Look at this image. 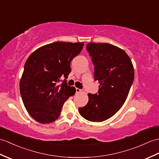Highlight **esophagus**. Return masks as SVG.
Listing matches in <instances>:
<instances>
[{
	"mask_svg": "<svg viewBox=\"0 0 159 159\" xmlns=\"http://www.w3.org/2000/svg\"><path fill=\"white\" fill-rule=\"evenodd\" d=\"M76 92L77 93H80V92H82V90L80 89L79 88H76Z\"/></svg>",
	"mask_w": 159,
	"mask_h": 159,
	"instance_id": "34e87169",
	"label": "esophagus"
}]
</instances>
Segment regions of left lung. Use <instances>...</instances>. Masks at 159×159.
<instances>
[{"mask_svg": "<svg viewBox=\"0 0 159 159\" xmlns=\"http://www.w3.org/2000/svg\"><path fill=\"white\" fill-rule=\"evenodd\" d=\"M87 50L95 66V80L99 85L98 93H88V103L79 111L88 120L102 122L124 104L134 80V68L126 52L111 44L89 43Z\"/></svg>", "mask_w": 159, "mask_h": 159, "instance_id": "obj_1", "label": "left lung"}]
</instances>
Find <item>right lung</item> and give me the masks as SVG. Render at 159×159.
I'll list each match as a JSON object with an SVG mask.
<instances>
[{"label": "right lung", "instance_id": "1", "mask_svg": "<svg viewBox=\"0 0 159 159\" xmlns=\"http://www.w3.org/2000/svg\"><path fill=\"white\" fill-rule=\"evenodd\" d=\"M84 43L55 42L39 47L28 58L20 81L22 101L27 112L40 123L58 119L64 103L76 93L66 80L70 62L83 49Z\"/></svg>", "mask_w": 159, "mask_h": 159}]
</instances>
